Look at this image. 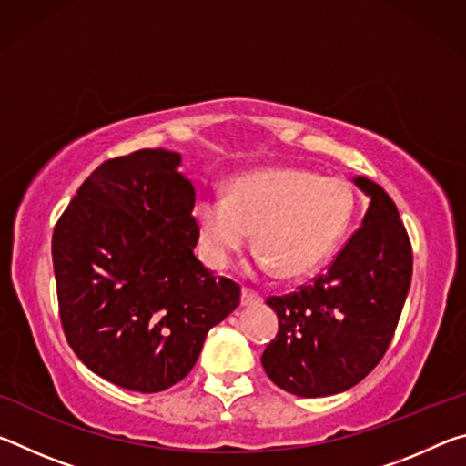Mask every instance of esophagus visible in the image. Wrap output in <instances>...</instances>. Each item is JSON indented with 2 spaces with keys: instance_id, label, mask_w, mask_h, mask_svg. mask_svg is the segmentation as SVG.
I'll return each instance as SVG.
<instances>
[{
  "instance_id": "34e87169",
  "label": "esophagus",
  "mask_w": 466,
  "mask_h": 466,
  "mask_svg": "<svg viewBox=\"0 0 466 466\" xmlns=\"http://www.w3.org/2000/svg\"><path fill=\"white\" fill-rule=\"evenodd\" d=\"M240 299H242V306H250V304H258L261 302V294H257L255 289H248V288H242V296H240Z\"/></svg>"
}]
</instances>
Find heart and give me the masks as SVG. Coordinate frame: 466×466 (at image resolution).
Masks as SVG:
<instances>
[{"instance_id":"b5f03b06","label":"heart","mask_w":466,"mask_h":466,"mask_svg":"<svg viewBox=\"0 0 466 466\" xmlns=\"http://www.w3.org/2000/svg\"><path fill=\"white\" fill-rule=\"evenodd\" d=\"M353 211L351 187L296 167L263 168L236 177L228 197L201 195L193 214L205 255L226 267L255 230L263 269L273 263L289 278L317 269L337 247Z\"/></svg>"}]
</instances>
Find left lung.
Here are the masks:
<instances>
[{
  "label": "left lung",
  "mask_w": 466,
  "mask_h": 466,
  "mask_svg": "<svg viewBox=\"0 0 466 466\" xmlns=\"http://www.w3.org/2000/svg\"><path fill=\"white\" fill-rule=\"evenodd\" d=\"M353 183L370 197L361 228L309 286L267 298L279 330L261 364L298 397H329L364 380L389 350L411 286L413 252L397 205L366 177Z\"/></svg>",
  "instance_id": "8db88e82"
}]
</instances>
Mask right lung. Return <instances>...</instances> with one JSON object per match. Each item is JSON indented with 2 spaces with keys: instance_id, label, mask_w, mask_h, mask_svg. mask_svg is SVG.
<instances>
[{
  "instance_id": "add662e5",
  "label": "right lung",
  "mask_w": 466,
  "mask_h": 466,
  "mask_svg": "<svg viewBox=\"0 0 466 466\" xmlns=\"http://www.w3.org/2000/svg\"><path fill=\"white\" fill-rule=\"evenodd\" d=\"M195 187L180 156L139 149L102 162L53 230L63 333L94 374L160 392L191 372L208 330L240 304L193 248Z\"/></svg>"
}]
</instances>
